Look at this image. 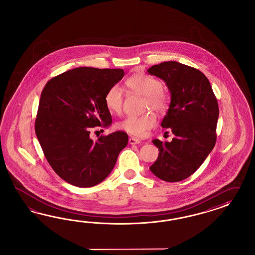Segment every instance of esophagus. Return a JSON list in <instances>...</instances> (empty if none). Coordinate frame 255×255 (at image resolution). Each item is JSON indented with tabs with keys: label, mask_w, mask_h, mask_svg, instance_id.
Returning <instances> with one entry per match:
<instances>
[{
	"label": "esophagus",
	"mask_w": 255,
	"mask_h": 255,
	"mask_svg": "<svg viewBox=\"0 0 255 255\" xmlns=\"http://www.w3.org/2000/svg\"><path fill=\"white\" fill-rule=\"evenodd\" d=\"M141 141L138 138H135V137H130L129 138V143L131 145H135V144H139Z\"/></svg>",
	"instance_id": "1"
}]
</instances>
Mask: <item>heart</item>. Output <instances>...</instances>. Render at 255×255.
Wrapping results in <instances>:
<instances>
[{"mask_svg":"<svg viewBox=\"0 0 255 255\" xmlns=\"http://www.w3.org/2000/svg\"><path fill=\"white\" fill-rule=\"evenodd\" d=\"M125 85L129 92L143 97L142 110L152 109L158 114L166 112L169 98L162 90L161 80L144 73L134 74L126 79ZM124 94L119 86H112L105 95L106 107L111 113L120 114L123 111ZM157 119L153 113L147 112L139 117H127L117 124V128L132 136L143 137L147 131L154 128Z\"/></svg>","mask_w":255,"mask_h":255,"instance_id":"1","label":"heart"}]
</instances>
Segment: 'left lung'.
Wrapping results in <instances>:
<instances>
[{
	"label": "left lung",
	"mask_w": 255,
	"mask_h": 255,
	"mask_svg": "<svg viewBox=\"0 0 255 255\" xmlns=\"http://www.w3.org/2000/svg\"><path fill=\"white\" fill-rule=\"evenodd\" d=\"M147 72L168 87L171 103L161 126L175 134L171 142L152 140L160 152L149 169L164 181L178 182L193 175L215 146L216 96L208 77L180 62H162Z\"/></svg>",
	"instance_id": "1"
}]
</instances>
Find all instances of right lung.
Masks as SVG:
<instances>
[{
    "label": "right lung",
    "instance_id": "obj_1",
    "mask_svg": "<svg viewBox=\"0 0 255 255\" xmlns=\"http://www.w3.org/2000/svg\"><path fill=\"white\" fill-rule=\"evenodd\" d=\"M124 76L123 69L78 67L48 80L41 93L36 136L52 169L72 185L99 184L128 144L125 131L90 137L91 129L112 123L105 95Z\"/></svg>",
    "mask_w": 255,
    "mask_h": 255
}]
</instances>
